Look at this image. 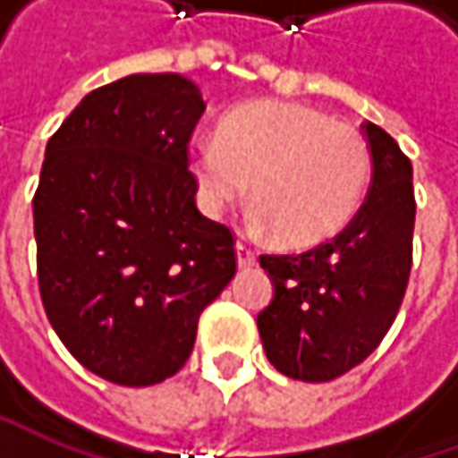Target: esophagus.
<instances>
[{"mask_svg": "<svg viewBox=\"0 0 458 458\" xmlns=\"http://www.w3.org/2000/svg\"><path fill=\"white\" fill-rule=\"evenodd\" d=\"M234 250H237V262H239V267L244 270V267H252L257 262V255H255V250L250 247V244H244V242H237L234 244Z\"/></svg>", "mask_w": 458, "mask_h": 458, "instance_id": "esophagus-1", "label": "esophagus"}]
</instances>
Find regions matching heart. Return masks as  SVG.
I'll return each instance as SVG.
<instances>
[{"label":"heart","mask_w":458,"mask_h":458,"mask_svg":"<svg viewBox=\"0 0 458 458\" xmlns=\"http://www.w3.org/2000/svg\"><path fill=\"white\" fill-rule=\"evenodd\" d=\"M191 165L208 214L244 196L252 219L288 247H316L357 216L372 178V152L354 127L298 104H252L201 140Z\"/></svg>","instance_id":"1"}]
</instances>
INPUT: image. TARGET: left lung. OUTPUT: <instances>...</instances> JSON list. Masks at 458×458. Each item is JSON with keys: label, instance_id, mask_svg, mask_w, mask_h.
I'll list each match as a JSON object with an SVG mask.
<instances>
[{"label": "left lung", "instance_id": "left-lung-1", "mask_svg": "<svg viewBox=\"0 0 458 458\" xmlns=\"http://www.w3.org/2000/svg\"><path fill=\"white\" fill-rule=\"evenodd\" d=\"M372 183L352 224L301 255H262L275 295L257 328L275 369L328 382L367 360L395 321L413 265V165L377 124H361Z\"/></svg>", "mask_w": 458, "mask_h": 458}]
</instances>
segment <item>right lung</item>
Listing matches in <instances>:
<instances>
[{"mask_svg": "<svg viewBox=\"0 0 458 458\" xmlns=\"http://www.w3.org/2000/svg\"><path fill=\"white\" fill-rule=\"evenodd\" d=\"M203 112L193 81L134 73L83 97L45 148L32 199L43 308L114 385L173 377L237 273L232 229L196 208L188 142Z\"/></svg>", "mask_w": 458, "mask_h": 458, "instance_id": "1", "label": "right lung"}]
</instances>
